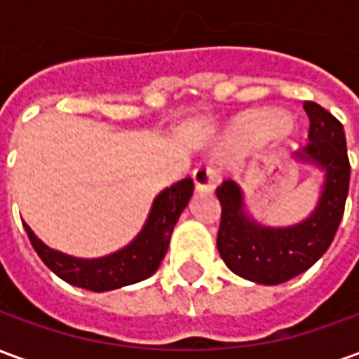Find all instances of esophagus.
Listing matches in <instances>:
<instances>
[{"mask_svg":"<svg viewBox=\"0 0 359 359\" xmlns=\"http://www.w3.org/2000/svg\"><path fill=\"white\" fill-rule=\"evenodd\" d=\"M219 182V175L213 167H198L194 171V184L198 192H213Z\"/></svg>","mask_w":359,"mask_h":359,"instance_id":"obj_1","label":"esophagus"}]
</instances>
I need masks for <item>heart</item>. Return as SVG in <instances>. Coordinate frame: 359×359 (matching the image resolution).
Segmentation results:
<instances>
[{
    "instance_id": "b5f03b06",
    "label": "heart",
    "mask_w": 359,
    "mask_h": 359,
    "mask_svg": "<svg viewBox=\"0 0 359 359\" xmlns=\"http://www.w3.org/2000/svg\"><path fill=\"white\" fill-rule=\"evenodd\" d=\"M283 123V115H278L275 111H264V113H257L254 117L250 118L248 123L244 125V133L246 134H257L265 133L269 128H275Z\"/></svg>"
}]
</instances>
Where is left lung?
Returning a JSON list of instances; mask_svg holds the SVG:
<instances>
[{
  "label": "left lung",
  "mask_w": 359,
  "mask_h": 359,
  "mask_svg": "<svg viewBox=\"0 0 359 359\" xmlns=\"http://www.w3.org/2000/svg\"><path fill=\"white\" fill-rule=\"evenodd\" d=\"M309 117V144L294 154L323 175L316 210L290 226H267L250 215L244 192L234 180L217 188L221 225L217 250L234 275L259 285H280L308 271L323 256L344 213L350 161L340 121L313 102L304 103Z\"/></svg>",
  "instance_id": "left-lung-1"
}]
</instances>
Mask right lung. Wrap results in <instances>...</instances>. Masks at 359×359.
Here are the masks:
<instances>
[{"label":"right lung","mask_w":359,"mask_h":359,"mask_svg":"<svg viewBox=\"0 0 359 359\" xmlns=\"http://www.w3.org/2000/svg\"><path fill=\"white\" fill-rule=\"evenodd\" d=\"M192 192V179L180 180L177 184L161 190L151 203V210L140 233L125 248L102 257L88 259L63 254L43 244L27 223L22 225L36 254L59 278L92 292H107L140 283L156 273L167 254L172 229L190 202Z\"/></svg>","instance_id":"1"}]
</instances>
